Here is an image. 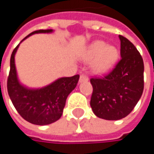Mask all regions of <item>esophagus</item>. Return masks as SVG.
Returning a JSON list of instances; mask_svg holds the SVG:
<instances>
[{"label": "esophagus", "mask_w": 154, "mask_h": 154, "mask_svg": "<svg viewBox=\"0 0 154 154\" xmlns=\"http://www.w3.org/2000/svg\"><path fill=\"white\" fill-rule=\"evenodd\" d=\"M88 80V76L86 74H81L80 77V82H83V81H87Z\"/></svg>", "instance_id": "esophagus-1"}]
</instances>
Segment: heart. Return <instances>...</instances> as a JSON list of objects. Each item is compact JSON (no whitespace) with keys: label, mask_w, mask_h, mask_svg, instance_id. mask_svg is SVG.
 Instances as JSON below:
<instances>
[{"label":"heart","mask_w":154,"mask_h":154,"mask_svg":"<svg viewBox=\"0 0 154 154\" xmlns=\"http://www.w3.org/2000/svg\"><path fill=\"white\" fill-rule=\"evenodd\" d=\"M88 57L95 58L92 63L95 71L104 72L108 70L116 60L117 51L115 47L107 46L104 42L97 41L90 46Z\"/></svg>","instance_id":"heart-1"}]
</instances>
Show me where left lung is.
I'll use <instances>...</instances> for the list:
<instances>
[{"mask_svg": "<svg viewBox=\"0 0 154 154\" xmlns=\"http://www.w3.org/2000/svg\"><path fill=\"white\" fill-rule=\"evenodd\" d=\"M121 58L114 68L102 77H92L90 104L99 118L119 120L134 108L144 89V63L135 46L119 35Z\"/></svg>", "mask_w": 154, "mask_h": 154, "instance_id": "left-lung-1", "label": "left lung"}]
</instances>
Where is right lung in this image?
Returning a JSON list of instances; mask_svg holds the SVG:
<instances>
[{
    "instance_id": "obj_1",
    "label": "right lung",
    "mask_w": 154,
    "mask_h": 154,
    "mask_svg": "<svg viewBox=\"0 0 154 154\" xmlns=\"http://www.w3.org/2000/svg\"><path fill=\"white\" fill-rule=\"evenodd\" d=\"M51 32V29L38 30L30 33L24 39L35 33ZM19 45L16 46L11 55L10 71L7 84L12 103L19 114L26 121L32 124L47 125L55 122L62 116L66 99L77 86L80 75L75 74L72 77L61 78L41 89H27L19 83L16 74L14 56Z\"/></svg>"
}]
</instances>
